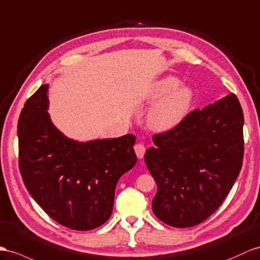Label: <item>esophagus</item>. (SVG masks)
<instances>
[{
	"instance_id": "esophagus-1",
	"label": "esophagus",
	"mask_w": 260,
	"mask_h": 260,
	"mask_svg": "<svg viewBox=\"0 0 260 260\" xmlns=\"http://www.w3.org/2000/svg\"><path fill=\"white\" fill-rule=\"evenodd\" d=\"M134 149H135V152H136V155H137V157L139 158V159H142L143 157H144V155H145V151H146V147L145 146L143 145V144H136L135 146H134Z\"/></svg>"
}]
</instances>
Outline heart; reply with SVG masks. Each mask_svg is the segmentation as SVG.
<instances>
[{
    "label": "heart",
    "mask_w": 260,
    "mask_h": 260,
    "mask_svg": "<svg viewBox=\"0 0 260 260\" xmlns=\"http://www.w3.org/2000/svg\"><path fill=\"white\" fill-rule=\"evenodd\" d=\"M180 80L168 76L151 85L147 99L157 102L148 113V124L157 132L176 128L188 116L194 100L190 86L180 85Z\"/></svg>",
    "instance_id": "b5f03b06"
}]
</instances>
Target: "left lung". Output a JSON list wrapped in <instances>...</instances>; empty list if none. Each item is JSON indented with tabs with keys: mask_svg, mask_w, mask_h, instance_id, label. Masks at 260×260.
Segmentation results:
<instances>
[{
	"mask_svg": "<svg viewBox=\"0 0 260 260\" xmlns=\"http://www.w3.org/2000/svg\"><path fill=\"white\" fill-rule=\"evenodd\" d=\"M244 115L234 93L196 109L176 128L152 136L145 162L157 183L152 212L174 228L205 221L242 169Z\"/></svg>",
	"mask_w": 260,
	"mask_h": 260,
	"instance_id": "8db88e82",
	"label": "left lung"
}]
</instances>
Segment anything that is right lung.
Returning a JSON list of instances; mask_svg holds the SVG:
<instances>
[{
    "mask_svg": "<svg viewBox=\"0 0 260 260\" xmlns=\"http://www.w3.org/2000/svg\"><path fill=\"white\" fill-rule=\"evenodd\" d=\"M48 84L27 101L17 124L18 165L26 189L66 228L90 231L110 218L118 179L136 165L133 134L80 143L48 114Z\"/></svg>",
    "mask_w": 260,
    "mask_h": 260,
    "instance_id": "obj_1",
    "label": "right lung"
}]
</instances>
